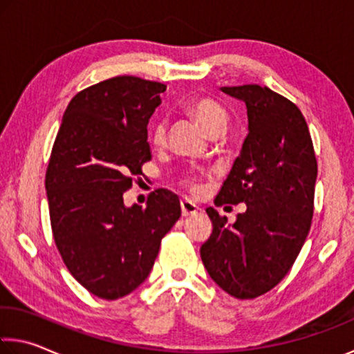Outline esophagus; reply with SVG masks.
<instances>
[{
	"instance_id": "esophagus-1",
	"label": "esophagus",
	"mask_w": 354,
	"mask_h": 354,
	"mask_svg": "<svg viewBox=\"0 0 354 354\" xmlns=\"http://www.w3.org/2000/svg\"><path fill=\"white\" fill-rule=\"evenodd\" d=\"M198 212V207L195 203H192L189 198H183L181 200V214L183 217H187V216H194Z\"/></svg>"
}]
</instances>
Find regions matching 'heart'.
I'll use <instances>...</instances> for the list:
<instances>
[{
    "label": "heart",
    "mask_w": 354,
    "mask_h": 354,
    "mask_svg": "<svg viewBox=\"0 0 354 354\" xmlns=\"http://www.w3.org/2000/svg\"><path fill=\"white\" fill-rule=\"evenodd\" d=\"M186 109L195 120H197L205 131L212 136V133H223L227 131L230 115L225 106L218 104L217 100L206 97V96H194L189 99ZM149 140L153 147L162 148L167 142V126L162 120H156L149 129ZM189 189L194 194L200 192V186L195 181H189Z\"/></svg>",
    "instance_id": "heart-1"
}]
</instances>
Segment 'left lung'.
<instances>
[{
  "label": "left lung",
  "instance_id": "left-lung-1",
  "mask_svg": "<svg viewBox=\"0 0 354 354\" xmlns=\"http://www.w3.org/2000/svg\"><path fill=\"white\" fill-rule=\"evenodd\" d=\"M221 89L248 106L249 133L214 203L248 207L234 223L207 207L212 233L200 255L223 291L254 299L287 276L304 245L317 159L307 122L291 100L260 85Z\"/></svg>",
  "mask_w": 354,
  "mask_h": 354
}]
</instances>
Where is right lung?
<instances>
[{
  "mask_svg": "<svg viewBox=\"0 0 354 354\" xmlns=\"http://www.w3.org/2000/svg\"><path fill=\"white\" fill-rule=\"evenodd\" d=\"M164 83L113 77L83 89L67 105L46 173L55 244L89 293L122 298L153 269L160 241L181 216L178 195L157 189L147 207L122 194L151 160L148 122Z\"/></svg>",
  "mask_w": 354,
  "mask_h": 354,
  "instance_id": "add662e5",
  "label": "right lung"
}]
</instances>
